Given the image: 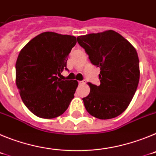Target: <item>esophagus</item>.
Returning a JSON list of instances; mask_svg holds the SVG:
<instances>
[{
	"mask_svg": "<svg viewBox=\"0 0 156 156\" xmlns=\"http://www.w3.org/2000/svg\"><path fill=\"white\" fill-rule=\"evenodd\" d=\"M85 83V82L84 81H79V84H84Z\"/></svg>",
	"mask_w": 156,
	"mask_h": 156,
	"instance_id": "esophagus-1",
	"label": "esophagus"
}]
</instances>
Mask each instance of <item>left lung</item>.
<instances>
[{
	"label": "left lung",
	"mask_w": 156,
	"mask_h": 156,
	"mask_svg": "<svg viewBox=\"0 0 156 156\" xmlns=\"http://www.w3.org/2000/svg\"><path fill=\"white\" fill-rule=\"evenodd\" d=\"M90 62L100 68V85L90 86L83 101L87 111L100 119L122 114L134 95L140 78L139 59L134 47L113 30L77 37Z\"/></svg>",
	"instance_id": "left-lung-1"
}]
</instances>
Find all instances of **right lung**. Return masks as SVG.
Listing matches in <instances>:
<instances>
[{"label": "right lung", "mask_w": 156, "mask_h": 156, "mask_svg": "<svg viewBox=\"0 0 156 156\" xmlns=\"http://www.w3.org/2000/svg\"><path fill=\"white\" fill-rule=\"evenodd\" d=\"M76 37L44 32L29 41L20 51L16 64V82L25 105L40 118L61 115L74 98L75 80L58 78Z\"/></svg>", "instance_id": "right-lung-1"}]
</instances>
